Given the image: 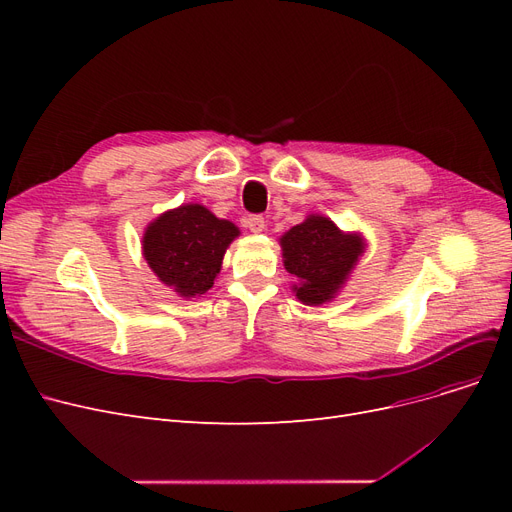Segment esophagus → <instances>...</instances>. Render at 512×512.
Masks as SVG:
<instances>
[{
	"label": "esophagus",
	"mask_w": 512,
	"mask_h": 512,
	"mask_svg": "<svg viewBox=\"0 0 512 512\" xmlns=\"http://www.w3.org/2000/svg\"><path fill=\"white\" fill-rule=\"evenodd\" d=\"M247 228L252 232H262L265 230V218H262V215H250V218H247Z\"/></svg>",
	"instance_id": "1"
}]
</instances>
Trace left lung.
Here are the masks:
<instances>
[{
  "mask_svg": "<svg viewBox=\"0 0 512 512\" xmlns=\"http://www.w3.org/2000/svg\"><path fill=\"white\" fill-rule=\"evenodd\" d=\"M284 267L297 277L294 292L307 305L333 299L363 254L359 235H344L329 218L309 215L282 237Z\"/></svg>",
  "mask_w": 512,
  "mask_h": 512,
  "instance_id": "1",
  "label": "left lung"
}]
</instances>
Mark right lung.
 I'll return each instance as SVG.
<instances>
[{
    "instance_id": "obj_1",
    "label": "right lung",
    "mask_w": 512,
    "mask_h": 512,
    "mask_svg": "<svg viewBox=\"0 0 512 512\" xmlns=\"http://www.w3.org/2000/svg\"><path fill=\"white\" fill-rule=\"evenodd\" d=\"M239 228L200 205H181L149 224L143 254L160 280L185 299L205 294Z\"/></svg>"
}]
</instances>
